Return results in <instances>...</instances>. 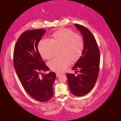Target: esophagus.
<instances>
[{
    "mask_svg": "<svg viewBox=\"0 0 121 121\" xmlns=\"http://www.w3.org/2000/svg\"><path fill=\"white\" fill-rule=\"evenodd\" d=\"M56 77L58 78V77H59V76H60V75H61V73H56Z\"/></svg>",
    "mask_w": 121,
    "mask_h": 121,
    "instance_id": "obj_1",
    "label": "esophagus"
}]
</instances>
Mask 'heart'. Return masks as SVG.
Listing matches in <instances>:
<instances>
[{
    "label": "heart",
    "mask_w": 121,
    "mask_h": 121,
    "mask_svg": "<svg viewBox=\"0 0 121 121\" xmlns=\"http://www.w3.org/2000/svg\"><path fill=\"white\" fill-rule=\"evenodd\" d=\"M61 46L59 57L50 60L48 65L52 71L65 72L70 64L77 62L82 56L84 48L83 38L73 30L61 28L51 35L50 40L43 39L38 46L39 52L43 58L49 60L53 55L54 47Z\"/></svg>",
    "instance_id": "heart-1"
}]
</instances>
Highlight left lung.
Segmentation results:
<instances>
[{
  "instance_id": "left-lung-1",
  "label": "left lung",
  "mask_w": 121,
  "mask_h": 121,
  "mask_svg": "<svg viewBox=\"0 0 121 121\" xmlns=\"http://www.w3.org/2000/svg\"><path fill=\"white\" fill-rule=\"evenodd\" d=\"M74 25L83 36L84 48L80 58L73 68L79 73H67V77L71 93L75 96L82 97L89 93L96 84L99 71L100 52L91 31L79 24Z\"/></svg>"
}]
</instances>
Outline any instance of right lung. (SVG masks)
<instances>
[{"label": "right lung", "mask_w": 121, "mask_h": 121, "mask_svg": "<svg viewBox=\"0 0 121 121\" xmlns=\"http://www.w3.org/2000/svg\"><path fill=\"white\" fill-rule=\"evenodd\" d=\"M46 30L42 28L27 30L19 37L15 44L13 61L17 77L24 90L34 99L46 102L53 96L52 86L55 73L49 70L38 49V43Z\"/></svg>", "instance_id": "1"}]
</instances>
